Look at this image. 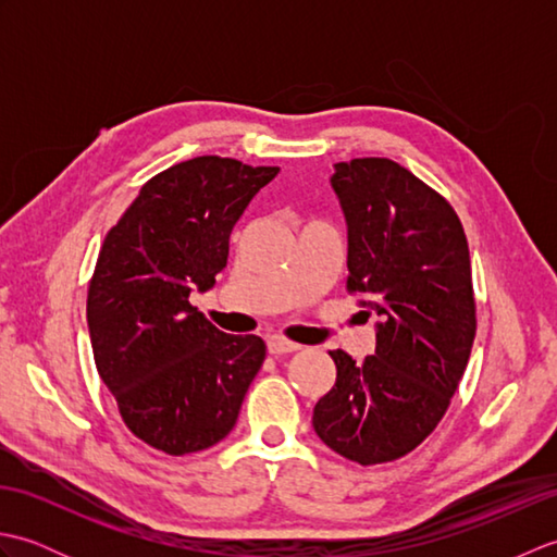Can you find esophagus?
<instances>
[{"instance_id":"1","label":"esophagus","mask_w":557,"mask_h":557,"mask_svg":"<svg viewBox=\"0 0 557 557\" xmlns=\"http://www.w3.org/2000/svg\"><path fill=\"white\" fill-rule=\"evenodd\" d=\"M297 349H299V345H294V342H289V339H282V337L268 339V351L272 354V357H285V354H292Z\"/></svg>"}]
</instances>
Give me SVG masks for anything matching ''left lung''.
<instances>
[{"label":"left lung","mask_w":557,"mask_h":557,"mask_svg":"<svg viewBox=\"0 0 557 557\" xmlns=\"http://www.w3.org/2000/svg\"><path fill=\"white\" fill-rule=\"evenodd\" d=\"M347 289L377 315L363 363L330 351L337 381L313 409L318 437L359 465L405 457L433 433L476 335L471 260L453 206L387 158L337 162Z\"/></svg>","instance_id":"1"}]
</instances>
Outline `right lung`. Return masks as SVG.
I'll return each mask as SVG.
<instances>
[{"label": "right lung", "instance_id": "obj_1", "mask_svg": "<svg viewBox=\"0 0 557 557\" xmlns=\"http://www.w3.org/2000/svg\"><path fill=\"white\" fill-rule=\"evenodd\" d=\"M277 172L218 156L180 162L104 236L88 289L92 357L128 431L168 455L220 443L263 366V339L222 333L188 297L215 285L232 227Z\"/></svg>", "mask_w": 557, "mask_h": 557}]
</instances>
